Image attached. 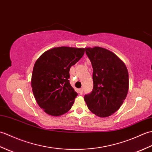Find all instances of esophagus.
Masks as SVG:
<instances>
[{
	"mask_svg": "<svg viewBox=\"0 0 152 152\" xmlns=\"http://www.w3.org/2000/svg\"><path fill=\"white\" fill-rule=\"evenodd\" d=\"M79 93L80 95H82L83 94V89L82 88H81V89H79Z\"/></svg>",
	"mask_w": 152,
	"mask_h": 152,
	"instance_id": "obj_1",
	"label": "esophagus"
}]
</instances>
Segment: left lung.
Instances as JSON below:
<instances>
[{"instance_id": "1", "label": "left lung", "mask_w": 152, "mask_h": 152, "mask_svg": "<svg viewBox=\"0 0 152 152\" xmlns=\"http://www.w3.org/2000/svg\"><path fill=\"white\" fill-rule=\"evenodd\" d=\"M93 69V89L84 96L89 110L101 118L110 116L122 105L129 90L125 63L112 51L95 46L86 48Z\"/></svg>"}]
</instances>
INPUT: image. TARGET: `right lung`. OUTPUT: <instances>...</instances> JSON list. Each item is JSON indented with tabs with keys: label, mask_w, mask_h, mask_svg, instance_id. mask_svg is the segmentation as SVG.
<instances>
[{
	"label": "right lung",
	"mask_w": 152,
	"mask_h": 152,
	"mask_svg": "<svg viewBox=\"0 0 152 152\" xmlns=\"http://www.w3.org/2000/svg\"><path fill=\"white\" fill-rule=\"evenodd\" d=\"M84 52L83 48H53L42 54L34 63L32 90L38 106L46 114L59 116L72 106L78 93L70 84L69 71Z\"/></svg>",
	"instance_id": "add662e5"
}]
</instances>
